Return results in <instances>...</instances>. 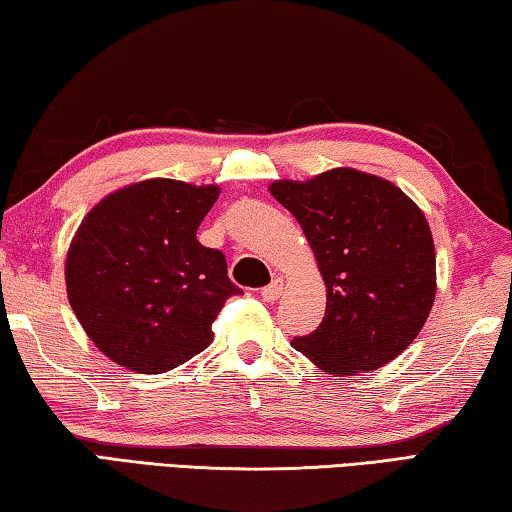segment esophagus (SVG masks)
Segmentation results:
<instances>
[{
	"instance_id": "34e87169",
	"label": "esophagus",
	"mask_w": 512,
	"mask_h": 512,
	"mask_svg": "<svg viewBox=\"0 0 512 512\" xmlns=\"http://www.w3.org/2000/svg\"><path fill=\"white\" fill-rule=\"evenodd\" d=\"M282 289H284V280H282V277H275V280L268 284V287L262 289V298L266 302H275L277 298L282 296Z\"/></svg>"
}]
</instances>
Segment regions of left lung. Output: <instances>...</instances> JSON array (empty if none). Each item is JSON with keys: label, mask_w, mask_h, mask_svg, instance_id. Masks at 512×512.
I'll use <instances>...</instances> for the list:
<instances>
[{"label": "left lung", "mask_w": 512, "mask_h": 512, "mask_svg": "<svg viewBox=\"0 0 512 512\" xmlns=\"http://www.w3.org/2000/svg\"><path fill=\"white\" fill-rule=\"evenodd\" d=\"M327 289L325 318L293 348L334 377L386 366L415 341L436 298V250L418 205L391 180L350 167L275 180Z\"/></svg>", "instance_id": "1"}]
</instances>
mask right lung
Instances as JSON below:
<instances>
[{
  "mask_svg": "<svg viewBox=\"0 0 512 512\" xmlns=\"http://www.w3.org/2000/svg\"><path fill=\"white\" fill-rule=\"evenodd\" d=\"M216 185L149 178L108 194L85 214L65 259L67 298L110 361L160 375L212 343L230 282L221 250L196 230Z\"/></svg>",
  "mask_w": 512,
  "mask_h": 512,
  "instance_id": "obj_1",
  "label": "right lung"
}]
</instances>
